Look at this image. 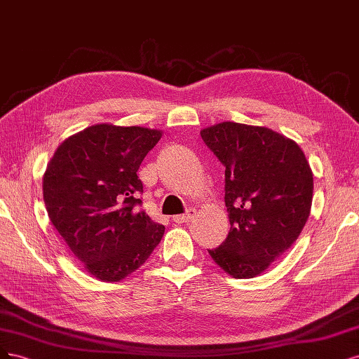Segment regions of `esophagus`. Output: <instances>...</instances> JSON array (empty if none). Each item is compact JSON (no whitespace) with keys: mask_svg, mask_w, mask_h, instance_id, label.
I'll return each mask as SVG.
<instances>
[{"mask_svg":"<svg viewBox=\"0 0 359 359\" xmlns=\"http://www.w3.org/2000/svg\"><path fill=\"white\" fill-rule=\"evenodd\" d=\"M195 213H196V210L195 209H189L187 210V213H183V215H177V216H175L172 217V221L175 222H177V224H183V222H189V221H192V219L195 217Z\"/></svg>","mask_w":359,"mask_h":359,"instance_id":"esophagus-1","label":"esophagus"}]
</instances>
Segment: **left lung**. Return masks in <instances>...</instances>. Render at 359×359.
<instances>
[{
  "instance_id": "left-lung-1",
  "label": "left lung",
  "mask_w": 359,
  "mask_h": 359,
  "mask_svg": "<svg viewBox=\"0 0 359 359\" xmlns=\"http://www.w3.org/2000/svg\"><path fill=\"white\" fill-rule=\"evenodd\" d=\"M201 137L225 165L229 233L209 250L236 279H252L294 245L307 222L313 175L299 146L265 126L216 123Z\"/></svg>"
}]
</instances>
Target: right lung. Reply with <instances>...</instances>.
Wrapping results in <instances>:
<instances>
[{"instance_id":"obj_1","label":"right lung","mask_w":359,"mask_h":359,"mask_svg":"<svg viewBox=\"0 0 359 359\" xmlns=\"http://www.w3.org/2000/svg\"><path fill=\"white\" fill-rule=\"evenodd\" d=\"M159 130L92 125L64 140L43 176V198L52 225L85 270L119 282L143 265L165 226L154 222L138 198L137 171Z\"/></svg>"}]
</instances>
